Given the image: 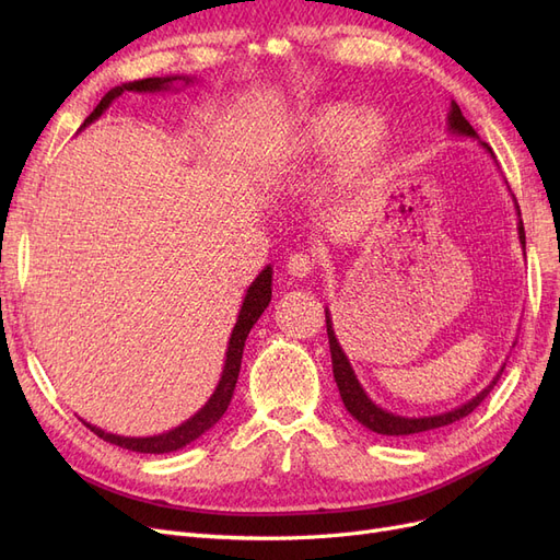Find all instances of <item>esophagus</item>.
<instances>
[{
  "label": "esophagus",
  "instance_id": "obj_1",
  "mask_svg": "<svg viewBox=\"0 0 560 560\" xmlns=\"http://www.w3.org/2000/svg\"><path fill=\"white\" fill-rule=\"evenodd\" d=\"M313 270H315V259L311 254H292V257L287 259V273L294 278H308Z\"/></svg>",
  "mask_w": 560,
  "mask_h": 560
}]
</instances>
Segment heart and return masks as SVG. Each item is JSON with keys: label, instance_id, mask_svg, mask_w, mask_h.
Returning <instances> with one entry per match:
<instances>
[{"label": "heart", "instance_id": "1", "mask_svg": "<svg viewBox=\"0 0 560 560\" xmlns=\"http://www.w3.org/2000/svg\"><path fill=\"white\" fill-rule=\"evenodd\" d=\"M284 156L315 161L331 151L325 194L336 200L366 194L395 151V128L378 109L352 103H322L303 114L284 140Z\"/></svg>", "mask_w": 560, "mask_h": 560}]
</instances>
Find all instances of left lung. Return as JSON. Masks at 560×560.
<instances>
[{
	"instance_id": "obj_1",
	"label": "left lung",
	"mask_w": 560,
	"mask_h": 560,
	"mask_svg": "<svg viewBox=\"0 0 560 560\" xmlns=\"http://www.w3.org/2000/svg\"><path fill=\"white\" fill-rule=\"evenodd\" d=\"M446 126H448V132L457 135V138L479 140L477 130L469 126V121L463 116V112H460V107H457L455 100L451 103L448 124ZM481 147L488 151L490 156H493V149H490L486 142H481ZM514 208H516V217H518V226H516L518 229V241H521V247H523V254H525V231H523L521 210L516 206V198H514ZM325 315H327V336H329V350H331L334 381L338 385V393H341L343 406H346L348 413L354 420L362 422L366 430L376 432V434H385V436H416V434H422V432H432V430H439V428L453 425V422L463 420L465 416H469L474 409H477V406L488 397L490 389H493V385L500 381L502 371H504V364H502V369L498 371V376L490 381L477 397H471L469 401L455 406V409H451V411L434 413V416H399V413H393V411H385L383 406H378L376 401H371V397L364 393V387L360 385L358 376H354V371H352V366H350V362L346 358V352H343L341 343H338V338L334 334L329 308H325Z\"/></svg>"
}]
</instances>
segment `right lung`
Here are the masks:
<instances>
[{"instance_id":"1","label":"right lung","mask_w":560,"mask_h":560,"mask_svg":"<svg viewBox=\"0 0 560 560\" xmlns=\"http://www.w3.org/2000/svg\"><path fill=\"white\" fill-rule=\"evenodd\" d=\"M194 83V77H149V79H140V81H128L121 83V86H114L103 100H100V105L91 112V116L83 121L81 128L91 126L95 118H100L105 114V109L114 103L118 95H124L126 91L132 93H163V91H171L175 83ZM273 268L266 266L261 273L254 278V282L249 284V290L243 299V306L238 313V319H235V327L231 331L229 338V348H226V360H224V371H222V378H219L214 393L210 395V399L206 401L200 411H196L189 420H184L182 425H177L175 430H167L163 434H154V436H118L112 432L100 430L91 422L83 420V425L91 428V432H95L100 439H105V442L114 444V446H121L135 453H173L184 448L186 444L196 442L200 434H206L210 428H214L219 418H222L229 409L231 397H233V389L235 383H238V374H241V362H243V348L247 341V334L249 329L257 325V319L261 317V313L266 311V306L270 303V290H273Z\"/></svg>"}]
</instances>
